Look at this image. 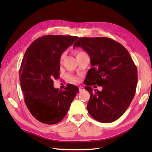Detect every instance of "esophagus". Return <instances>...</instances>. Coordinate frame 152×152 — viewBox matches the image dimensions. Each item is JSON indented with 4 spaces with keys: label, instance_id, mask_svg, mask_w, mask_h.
<instances>
[{
    "label": "esophagus",
    "instance_id": "1",
    "mask_svg": "<svg viewBox=\"0 0 152 152\" xmlns=\"http://www.w3.org/2000/svg\"><path fill=\"white\" fill-rule=\"evenodd\" d=\"M78 89H79V91H83V90H84V88H83L82 86H79Z\"/></svg>",
    "mask_w": 152,
    "mask_h": 152
}]
</instances>
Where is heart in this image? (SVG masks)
I'll list each match as a JSON object with an SVG mask.
<instances>
[{
    "label": "heart",
    "instance_id": "heart-1",
    "mask_svg": "<svg viewBox=\"0 0 152 152\" xmlns=\"http://www.w3.org/2000/svg\"><path fill=\"white\" fill-rule=\"evenodd\" d=\"M75 53H76V57H79V56H82V55L84 54L85 53L83 52V51H76ZM63 58H64V54L61 55V57H60V61H62V60L63 59ZM69 78H70V79L71 80V81H72V82H78V80H79L78 78H76V77L70 76V77H69Z\"/></svg>",
    "mask_w": 152,
    "mask_h": 152
}]
</instances>
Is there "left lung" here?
Returning <instances> with one entry per match:
<instances>
[{"instance_id": "1", "label": "left lung", "mask_w": 152, "mask_h": 152, "mask_svg": "<svg viewBox=\"0 0 152 152\" xmlns=\"http://www.w3.org/2000/svg\"><path fill=\"white\" fill-rule=\"evenodd\" d=\"M73 47H81L91 59L92 67L83 82L90 94L89 114L101 123L115 121L129 106L136 91L137 69L130 54L121 44L106 37L80 38ZM94 85L103 89L93 90Z\"/></svg>"}]
</instances>
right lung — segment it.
I'll return each mask as SVG.
<instances>
[{
  "label": "right lung",
  "instance_id": "1",
  "mask_svg": "<svg viewBox=\"0 0 152 152\" xmlns=\"http://www.w3.org/2000/svg\"><path fill=\"white\" fill-rule=\"evenodd\" d=\"M78 37L46 35L37 38L25 52L19 69V81L25 104L42 124L53 125L67 114L78 88L66 85L64 90L53 87L59 78L60 57Z\"/></svg>",
  "mask_w": 152,
  "mask_h": 152
}]
</instances>
